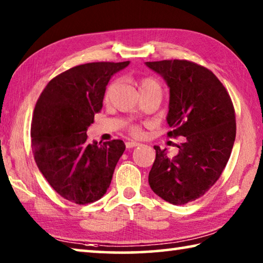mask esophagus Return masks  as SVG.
I'll return each instance as SVG.
<instances>
[{"label":"esophagus","instance_id":"esophagus-1","mask_svg":"<svg viewBox=\"0 0 263 263\" xmlns=\"http://www.w3.org/2000/svg\"><path fill=\"white\" fill-rule=\"evenodd\" d=\"M139 145H140L139 142H135V141H128V142H126V146H127L128 149L135 148V146H139Z\"/></svg>","mask_w":263,"mask_h":263}]
</instances>
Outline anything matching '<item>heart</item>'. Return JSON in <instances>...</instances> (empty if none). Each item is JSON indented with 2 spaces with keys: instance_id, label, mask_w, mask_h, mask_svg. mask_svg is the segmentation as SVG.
<instances>
[{
  "instance_id": "b5f03b06",
  "label": "heart",
  "mask_w": 263,
  "mask_h": 263,
  "mask_svg": "<svg viewBox=\"0 0 263 263\" xmlns=\"http://www.w3.org/2000/svg\"><path fill=\"white\" fill-rule=\"evenodd\" d=\"M136 85H137V89L140 91V93H144V92H156V93L162 96V86H160L159 83L153 77L140 78V80L136 82ZM112 86L113 85H110L107 92H106V98H108L109 91L112 89ZM129 132H130V134L133 135H140L142 133L141 128L139 126H135V124L129 126Z\"/></svg>"
}]
</instances>
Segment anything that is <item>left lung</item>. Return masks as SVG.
Masks as SVG:
<instances>
[{
  "label": "left lung",
  "instance_id": "8db88e82",
  "mask_svg": "<svg viewBox=\"0 0 263 263\" xmlns=\"http://www.w3.org/2000/svg\"><path fill=\"white\" fill-rule=\"evenodd\" d=\"M146 66L170 87L167 136H182L173 158L154 146L149 185L170 203L186 204L204 195L227 166L236 139L233 103L215 73L195 62L163 60Z\"/></svg>",
  "mask_w": 263,
  "mask_h": 263
}]
</instances>
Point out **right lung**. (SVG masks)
<instances>
[{
    "label": "right lung",
    "mask_w": 263,
    "mask_h": 263,
    "mask_svg": "<svg viewBox=\"0 0 263 263\" xmlns=\"http://www.w3.org/2000/svg\"><path fill=\"white\" fill-rule=\"evenodd\" d=\"M124 62H91L68 69L48 82L36 101L31 146L39 171L53 190L76 204L104 196L126 145L121 140L87 141V127L103 107L113 73Z\"/></svg>",
    "instance_id": "right-lung-1"
}]
</instances>
